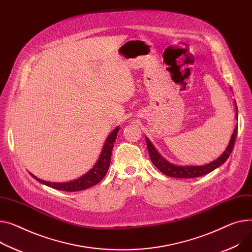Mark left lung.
Wrapping results in <instances>:
<instances>
[{
  "label": "left lung",
  "mask_w": 252,
  "mask_h": 252,
  "mask_svg": "<svg viewBox=\"0 0 252 252\" xmlns=\"http://www.w3.org/2000/svg\"><path fill=\"white\" fill-rule=\"evenodd\" d=\"M235 107H236L235 116H236V120L238 121V111H237L236 102H235ZM237 131H238V126L236 125L235 128H234V130H233L229 144H228L226 150L221 154V156L218 157L216 160L210 162L209 164L200 165V166H197V165L196 166H194V165L183 166V165H175V164L168 162L160 155V153L154 147V145L151 143V141L147 137H145V138H146L147 148H148L149 154H150V159L163 174H165L167 176H170V177H175V178H193V177L203 176V175H206V174L212 172L213 170L218 168V167L221 166L229 158L232 150H233L234 143H235V139L237 137Z\"/></svg>",
  "instance_id": "obj_1"
}]
</instances>
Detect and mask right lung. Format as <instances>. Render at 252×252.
Masks as SVG:
<instances>
[{
  "label": "right lung",
  "mask_w": 252,
  "mask_h": 252,
  "mask_svg": "<svg viewBox=\"0 0 252 252\" xmlns=\"http://www.w3.org/2000/svg\"><path fill=\"white\" fill-rule=\"evenodd\" d=\"M120 130V126H116L110 133L108 137L106 138L104 145L102 147L101 152H100L99 158L94 164L93 168H91L87 173L82 175L81 177L68 181V182H50V181H45L40 178H37L35 175H33L30 173V175L36 179L38 182L44 184V186H47L49 188H53L58 190H63V191H80L87 189L98 182L101 181L104 176L106 175L109 165H110V158H111V152L114 146V142L116 140L117 132Z\"/></svg>",
  "instance_id": "obj_1"
}]
</instances>
